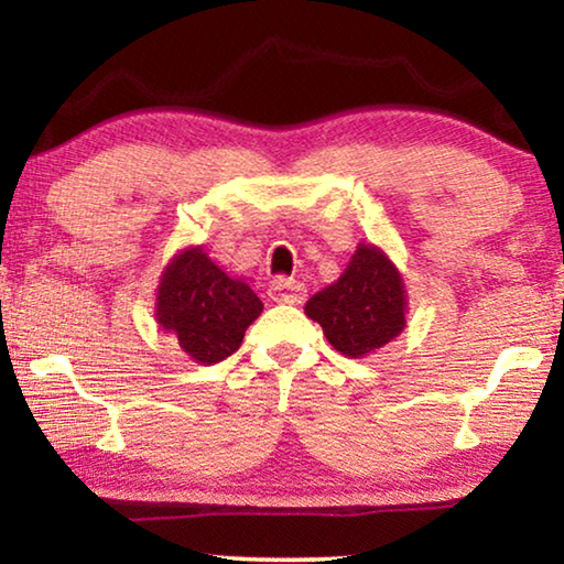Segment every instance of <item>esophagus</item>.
Wrapping results in <instances>:
<instances>
[{
	"label": "esophagus",
	"instance_id": "obj_1",
	"mask_svg": "<svg viewBox=\"0 0 564 564\" xmlns=\"http://www.w3.org/2000/svg\"><path fill=\"white\" fill-rule=\"evenodd\" d=\"M271 299L289 305H301L305 301V285L293 279H275L271 283Z\"/></svg>",
	"mask_w": 564,
	"mask_h": 564
}]
</instances>
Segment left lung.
I'll return each mask as SVG.
<instances>
[{
  "label": "left lung",
  "mask_w": 564,
  "mask_h": 564,
  "mask_svg": "<svg viewBox=\"0 0 564 564\" xmlns=\"http://www.w3.org/2000/svg\"><path fill=\"white\" fill-rule=\"evenodd\" d=\"M408 293L403 275L383 248L360 241L346 271L305 303V316L346 358H366L405 328Z\"/></svg>",
  "instance_id": "1"
}]
</instances>
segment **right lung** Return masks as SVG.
I'll list each match as a JSON object with an SVG mask.
<instances>
[{"label": "right lung", "instance_id": "right-lung-1", "mask_svg": "<svg viewBox=\"0 0 564 564\" xmlns=\"http://www.w3.org/2000/svg\"><path fill=\"white\" fill-rule=\"evenodd\" d=\"M263 303L243 279H231L204 246H188L166 263L156 289V323L194 362H221L241 348Z\"/></svg>", "mask_w": 564, "mask_h": 564}]
</instances>
